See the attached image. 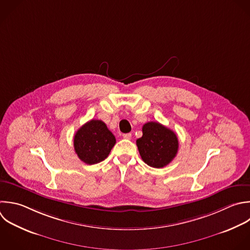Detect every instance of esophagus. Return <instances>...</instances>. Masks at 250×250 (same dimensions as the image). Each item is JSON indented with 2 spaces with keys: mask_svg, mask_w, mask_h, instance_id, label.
<instances>
[{
  "mask_svg": "<svg viewBox=\"0 0 250 250\" xmlns=\"http://www.w3.org/2000/svg\"><path fill=\"white\" fill-rule=\"evenodd\" d=\"M124 139H126V140H130L131 138H132V134L131 133H127V134H123V136H122Z\"/></svg>",
  "mask_w": 250,
  "mask_h": 250,
  "instance_id": "obj_1",
  "label": "esophagus"
}]
</instances>
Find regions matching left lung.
Wrapping results in <instances>:
<instances>
[{
	"instance_id": "1",
	"label": "left lung",
	"mask_w": 250,
	"mask_h": 250,
	"mask_svg": "<svg viewBox=\"0 0 250 250\" xmlns=\"http://www.w3.org/2000/svg\"><path fill=\"white\" fill-rule=\"evenodd\" d=\"M137 146L145 163L153 168H162L175 158L179 142L172 130L151 121L143 126V136L137 140Z\"/></svg>"
}]
</instances>
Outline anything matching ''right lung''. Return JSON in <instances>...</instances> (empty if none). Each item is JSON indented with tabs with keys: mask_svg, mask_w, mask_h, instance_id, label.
Listing matches in <instances>:
<instances>
[{
	"mask_svg": "<svg viewBox=\"0 0 250 250\" xmlns=\"http://www.w3.org/2000/svg\"><path fill=\"white\" fill-rule=\"evenodd\" d=\"M115 143L114 135L102 120H90L74 136L76 154L83 162L90 165L104 160Z\"/></svg>",
	"mask_w": 250,
	"mask_h": 250,
	"instance_id": "right-lung-1",
	"label": "right lung"
}]
</instances>
